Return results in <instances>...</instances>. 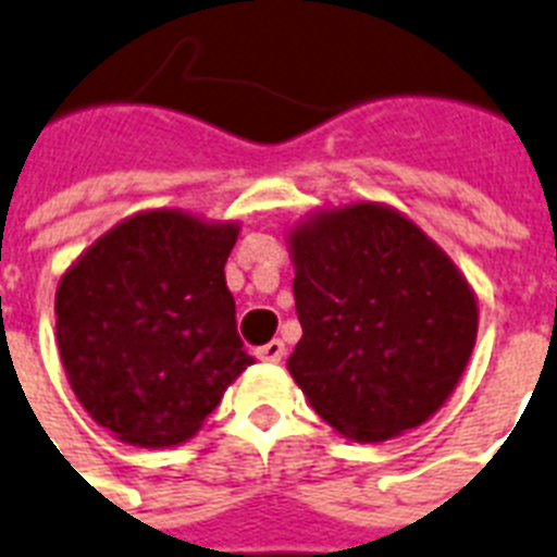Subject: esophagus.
Listing matches in <instances>:
<instances>
[{
  "mask_svg": "<svg viewBox=\"0 0 557 557\" xmlns=\"http://www.w3.org/2000/svg\"><path fill=\"white\" fill-rule=\"evenodd\" d=\"M259 358H261V361H268V364H275V361H282V358H284V342L273 338V342H270V344L259 347Z\"/></svg>",
  "mask_w": 557,
  "mask_h": 557,
  "instance_id": "1",
  "label": "esophagus"
}]
</instances>
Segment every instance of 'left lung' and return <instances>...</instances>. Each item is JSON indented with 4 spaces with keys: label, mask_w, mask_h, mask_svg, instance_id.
I'll list each match as a JSON object with an SVG mask.
<instances>
[{
    "label": "left lung",
    "mask_w": 557,
    "mask_h": 557,
    "mask_svg": "<svg viewBox=\"0 0 557 557\" xmlns=\"http://www.w3.org/2000/svg\"><path fill=\"white\" fill-rule=\"evenodd\" d=\"M301 342L287 370L335 433L381 444L458 387L478 298L444 247L381 201L321 207L287 233Z\"/></svg>",
    "instance_id": "8db88e82"
}]
</instances>
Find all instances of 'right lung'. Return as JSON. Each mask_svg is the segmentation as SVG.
Masks as SVG:
<instances>
[{"instance_id":"right-lung-1","label":"right lung","mask_w":557,"mask_h":557,"mask_svg":"<svg viewBox=\"0 0 557 557\" xmlns=\"http://www.w3.org/2000/svg\"><path fill=\"white\" fill-rule=\"evenodd\" d=\"M238 230L178 207L139 210L64 270V375L87 416L124 444H185L256 361L236 333L224 282Z\"/></svg>"}]
</instances>
